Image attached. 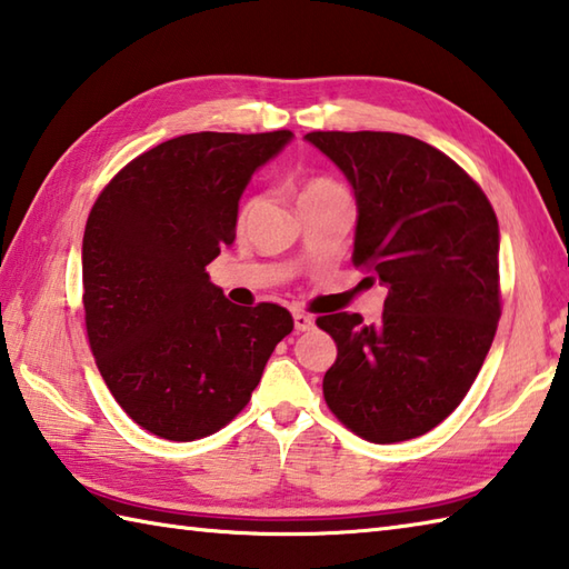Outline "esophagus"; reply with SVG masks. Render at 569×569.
I'll list each match as a JSON object with an SVG mask.
<instances>
[{
	"label": "esophagus",
	"mask_w": 569,
	"mask_h": 569,
	"mask_svg": "<svg viewBox=\"0 0 569 569\" xmlns=\"http://www.w3.org/2000/svg\"><path fill=\"white\" fill-rule=\"evenodd\" d=\"M293 326H296V330H298V332H303V330H310V328H313V326H316V320L310 318L308 313H300V310H296V313H293Z\"/></svg>",
	"instance_id": "obj_1"
}]
</instances>
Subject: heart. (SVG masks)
Masks as SVG:
<instances>
[{
    "mask_svg": "<svg viewBox=\"0 0 569 569\" xmlns=\"http://www.w3.org/2000/svg\"><path fill=\"white\" fill-rule=\"evenodd\" d=\"M322 192H342V189L336 182L318 177V180H310L303 184V189H300V197H313V194H322ZM253 207H256V199H251V202L243 207V217H247Z\"/></svg>",
    "mask_w": 569,
    "mask_h": 569,
    "instance_id": "b5f03b06",
    "label": "heart"
}]
</instances>
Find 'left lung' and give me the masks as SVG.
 Wrapping results in <instances>:
<instances>
[{"instance_id":"obj_1","label":"left lung","mask_w":569,"mask_h":569,"mask_svg":"<svg viewBox=\"0 0 569 569\" xmlns=\"http://www.w3.org/2000/svg\"><path fill=\"white\" fill-rule=\"evenodd\" d=\"M358 204L352 263L387 288L382 318L330 313L338 345L322 377L332 415L358 437H421L461 405L500 318L498 219L441 150L399 132H308Z\"/></svg>"}]
</instances>
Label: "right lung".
Instances as JSON below:
<instances>
[{
	"label": "right lung",
	"mask_w": 569,
	"mask_h": 569,
	"mask_svg": "<svg viewBox=\"0 0 569 569\" xmlns=\"http://www.w3.org/2000/svg\"><path fill=\"white\" fill-rule=\"evenodd\" d=\"M291 130L189 132L128 162L83 233L86 330L126 415L154 437L194 441L247 407L293 318L233 306L204 271L237 239L239 199Z\"/></svg>",
	"instance_id": "add662e5"
}]
</instances>
